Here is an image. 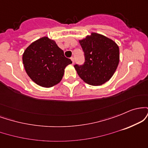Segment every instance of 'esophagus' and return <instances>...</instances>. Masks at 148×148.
<instances>
[{
	"instance_id": "obj_1",
	"label": "esophagus",
	"mask_w": 148,
	"mask_h": 148,
	"mask_svg": "<svg viewBox=\"0 0 148 148\" xmlns=\"http://www.w3.org/2000/svg\"><path fill=\"white\" fill-rule=\"evenodd\" d=\"M71 60H72V64H74V58L72 57L71 58Z\"/></svg>"
}]
</instances>
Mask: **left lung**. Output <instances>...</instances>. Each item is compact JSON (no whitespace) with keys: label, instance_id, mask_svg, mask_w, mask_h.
Listing matches in <instances>:
<instances>
[{"label":"left lung","instance_id":"1","mask_svg":"<svg viewBox=\"0 0 148 148\" xmlns=\"http://www.w3.org/2000/svg\"><path fill=\"white\" fill-rule=\"evenodd\" d=\"M84 53L85 62L76 64L75 69L81 79L92 86H100L113 75L119 63L120 53L117 44L100 34L91 35L79 41Z\"/></svg>","mask_w":148,"mask_h":148}]
</instances>
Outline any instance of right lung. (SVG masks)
I'll list each match as a JSON object with an SVG mask.
<instances>
[{
    "label": "right lung",
    "instance_id": "right-lung-1",
    "mask_svg": "<svg viewBox=\"0 0 148 148\" xmlns=\"http://www.w3.org/2000/svg\"><path fill=\"white\" fill-rule=\"evenodd\" d=\"M72 62L55 41L47 37L33 42L23 54L27 74L35 84L45 88L58 84L62 79L64 68Z\"/></svg>",
    "mask_w": 148,
    "mask_h": 148
}]
</instances>
